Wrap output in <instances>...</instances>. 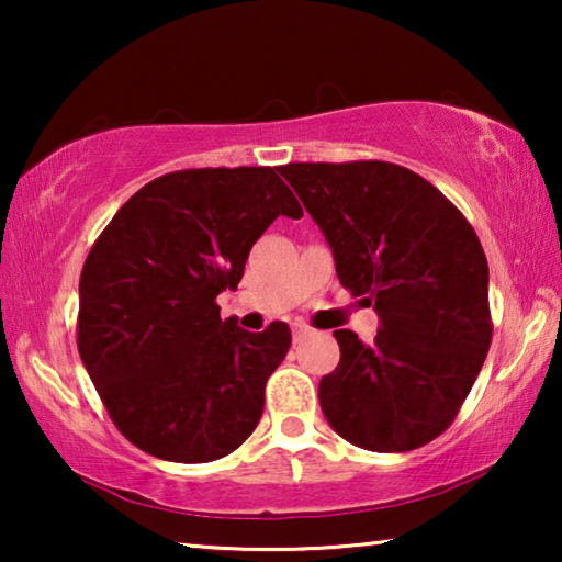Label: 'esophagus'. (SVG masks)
<instances>
[{
  "label": "esophagus",
  "mask_w": 562,
  "mask_h": 562,
  "mask_svg": "<svg viewBox=\"0 0 562 562\" xmlns=\"http://www.w3.org/2000/svg\"><path fill=\"white\" fill-rule=\"evenodd\" d=\"M310 335V327L307 325H294L292 327V339H294V345H300V341Z\"/></svg>",
  "instance_id": "esophagus-1"
}]
</instances>
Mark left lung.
<instances>
[{
    "label": "left lung",
    "mask_w": 562,
    "mask_h": 562,
    "mask_svg": "<svg viewBox=\"0 0 562 562\" xmlns=\"http://www.w3.org/2000/svg\"><path fill=\"white\" fill-rule=\"evenodd\" d=\"M280 173L325 233L341 288L382 319L372 345L335 331L341 357L319 382L322 412L359 449L426 446L459 416L491 347L479 235L439 188L386 160Z\"/></svg>",
    "instance_id": "8db88e82"
}]
</instances>
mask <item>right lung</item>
I'll use <instances>...</instances> for the list:
<instances>
[{"label": "right lung", "instance_id": "right-lung-1", "mask_svg": "<svg viewBox=\"0 0 562 562\" xmlns=\"http://www.w3.org/2000/svg\"><path fill=\"white\" fill-rule=\"evenodd\" d=\"M278 173L188 168L150 180L83 262L81 361L116 429L156 459H223L260 422L290 327L245 331L221 319L215 297L237 290L250 247L274 217H302Z\"/></svg>", "mask_w": 562, "mask_h": 562}]
</instances>
